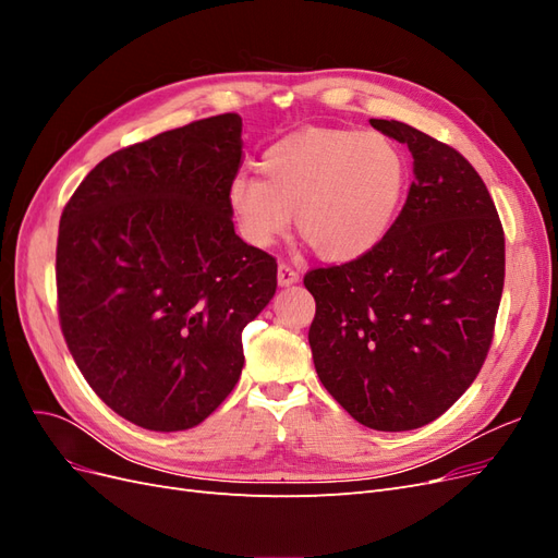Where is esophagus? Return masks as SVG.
Returning a JSON list of instances; mask_svg holds the SVG:
<instances>
[{
	"label": "esophagus",
	"mask_w": 558,
	"mask_h": 558,
	"mask_svg": "<svg viewBox=\"0 0 558 558\" xmlns=\"http://www.w3.org/2000/svg\"><path fill=\"white\" fill-rule=\"evenodd\" d=\"M277 281H279V286H293V283L300 281V275L295 272V269H293L291 265L281 263L279 269H277Z\"/></svg>",
	"instance_id": "34e87169"
}]
</instances>
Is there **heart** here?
<instances>
[{
	"instance_id": "b5f03b06",
	"label": "heart",
	"mask_w": 558,
	"mask_h": 558,
	"mask_svg": "<svg viewBox=\"0 0 558 558\" xmlns=\"http://www.w3.org/2000/svg\"><path fill=\"white\" fill-rule=\"evenodd\" d=\"M260 174H238L228 207L242 238L269 248L291 226L320 258L344 263L373 251L391 228L408 181L400 146L381 132L307 128L269 146Z\"/></svg>"
}]
</instances>
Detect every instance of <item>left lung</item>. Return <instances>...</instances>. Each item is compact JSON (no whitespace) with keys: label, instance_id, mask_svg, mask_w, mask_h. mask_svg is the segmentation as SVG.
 <instances>
[{"label":"left lung","instance_id":"obj_1","mask_svg":"<svg viewBox=\"0 0 558 558\" xmlns=\"http://www.w3.org/2000/svg\"><path fill=\"white\" fill-rule=\"evenodd\" d=\"M369 125L408 144L414 181L396 223L365 256L305 277L326 391L386 430L430 424L475 381L492 347L505 238L492 195L459 150L408 123Z\"/></svg>","mask_w":558,"mask_h":558}]
</instances>
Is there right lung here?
Here are the masks:
<instances>
[{"instance_id":"obj_1","label":"right lung","mask_w":558,"mask_h":558,"mask_svg":"<svg viewBox=\"0 0 558 558\" xmlns=\"http://www.w3.org/2000/svg\"><path fill=\"white\" fill-rule=\"evenodd\" d=\"M242 118L221 113L116 150L60 218L62 335L130 424L189 430L244 367L242 330L275 298L277 260L234 234Z\"/></svg>"}]
</instances>
